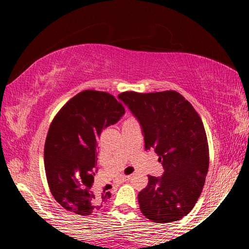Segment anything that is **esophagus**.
I'll return each mask as SVG.
<instances>
[{
	"mask_svg": "<svg viewBox=\"0 0 249 249\" xmlns=\"http://www.w3.org/2000/svg\"><path fill=\"white\" fill-rule=\"evenodd\" d=\"M130 178H132V177H130V176L122 177V178L119 180V183H123V182H126V181H129Z\"/></svg>",
	"mask_w": 249,
	"mask_h": 249,
	"instance_id": "34e87169",
	"label": "esophagus"
}]
</instances>
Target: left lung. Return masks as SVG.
<instances>
[{
	"label": "left lung",
	"mask_w": 249,
	"mask_h": 249,
	"mask_svg": "<svg viewBox=\"0 0 249 249\" xmlns=\"http://www.w3.org/2000/svg\"><path fill=\"white\" fill-rule=\"evenodd\" d=\"M119 98L140 122L145 149L155 150L165 170L160 178L148 176V184L138 193L142 215L154 223L178 221L195 208L209 169L201 117L177 91H126Z\"/></svg>",
	"instance_id": "1"
}]
</instances>
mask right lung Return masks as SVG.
<instances>
[{
    "label": "right lung",
    "mask_w": 249,
    "mask_h": 249,
    "mask_svg": "<svg viewBox=\"0 0 249 249\" xmlns=\"http://www.w3.org/2000/svg\"><path fill=\"white\" fill-rule=\"evenodd\" d=\"M125 113L103 91L84 90L53 117L45 142L44 162L50 192L59 204L80 215L99 211L111 193L92 188L98 163V137Z\"/></svg>",
    "instance_id": "add662e5"
}]
</instances>
